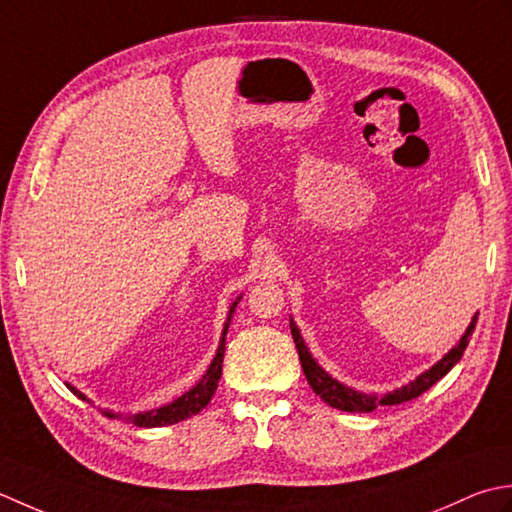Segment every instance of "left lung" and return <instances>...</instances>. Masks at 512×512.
I'll return each instance as SVG.
<instances>
[{
	"label": "left lung",
	"mask_w": 512,
	"mask_h": 512,
	"mask_svg": "<svg viewBox=\"0 0 512 512\" xmlns=\"http://www.w3.org/2000/svg\"><path fill=\"white\" fill-rule=\"evenodd\" d=\"M475 322H477V316H473L471 325H468V329L464 331V336L460 338V342H457L455 347L448 351L440 362L433 364L429 371L417 375L413 382L404 384V387L395 389L387 395H367V393H360V391L351 389V387H344V384L338 382V380H333L331 375L325 369H322L314 358H311V353L305 347V340H302L296 322L291 320L289 325H291V336H294L298 356H300L302 371H305L309 387L314 389V393L320 395V398L325 400L329 406H333V409H340V411H347V413H369L373 409H378V406L409 402V400L417 398V395H422L424 391H429L437 380H442L444 375L451 371L457 362L462 360L464 351H466V344L471 342V336L475 331Z\"/></svg>",
	"instance_id": "obj_1"
}]
</instances>
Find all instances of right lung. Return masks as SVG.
<instances>
[{
    "label": "right lung",
    "mask_w": 512,
    "mask_h": 512,
    "mask_svg": "<svg viewBox=\"0 0 512 512\" xmlns=\"http://www.w3.org/2000/svg\"><path fill=\"white\" fill-rule=\"evenodd\" d=\"M243 296H238L232 307H229V316H227V322L223 327V338H221V344H218L216 349V356L210 364V369L205 371V375L201 380H198L196 387H192L187 393H183L181 398H176L174 402L165 404V406H159V409H152V411H145V413H137V415H128L125 420L132 422L134 426H141V429H152V426H165V424H176L185 420V417L190 415H196L201 409H205L207 404H210L212 395L218 387V380H221V373H223V358H225V336H227V329H229V320H232V314L238 302H241ZM66 387L77 395V398L81 400H88L86 395H83L81 391H77L72 384H66ZM108 417H121L119 413H112V411H103Z\"/></svg>",
    "instance_id": "1"
}]
</instances>
